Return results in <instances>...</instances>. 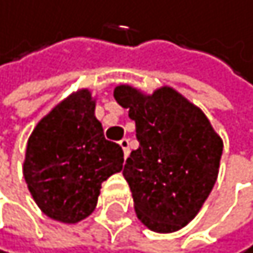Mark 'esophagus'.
<instances>
[{"label": "esophagus", "instance_id": "obj_1", "mask_svg": "<svg viewBox=\"0 0 253 253\" xmlns=\"http://www.w3.org/2000/svg\"><path fill=\"white\" fill-rule=\"evenodd\" d=\"M119 146L123 148V151H124V158H127L129 156V140L127 138H123L121 142H119Z\"/></svg>", "mask_w": 253, "mask_h": 253}]
</instances>
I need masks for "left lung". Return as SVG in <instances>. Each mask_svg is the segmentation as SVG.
I'll use <instances>...</instances> for the list:
<instances>
[{
	"label": "left lung",
	"mask_w": 253,
	"mask_h": 253,
	"mask_svg": "<svg viewBox=\"0 0 253 253\" xmlns=\"http://www.w3.org/2000/svg\"><path fill=\"white\" fill-rule=\"evenodd\" d=\"M113 95L135 121L140 146L123 169L138 220L173 233L196 217L218 177L223 140L204 111L170 86L146 94L119 84Z\"/></svg>",
	"instance_id": "1"
}]
</instances>
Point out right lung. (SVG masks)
<instances>
[{
	"label": "right lung",
	"mask_w": 253,
	"mask_h": 253,
	"mask_svg": "<svg viewBox=\"0 0 253 253\" xmlns=\"http://www.w3.org/2000/svg\"><path fill=\"white\" fill-rule=\"evenodd\" d=\"M89 89L65 97L28 137L23 177L49 218L75 225L95 211L102 182L121 172V146L103 137Z\"/></svg>",
	"instance_id": "right-lung-1"
}]
</instances>
